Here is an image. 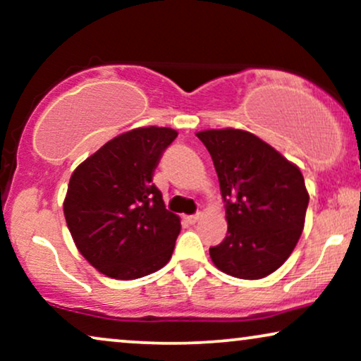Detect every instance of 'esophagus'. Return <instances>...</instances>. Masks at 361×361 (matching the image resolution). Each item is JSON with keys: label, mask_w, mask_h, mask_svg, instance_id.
<instances>
[{"label": "esophagus", "mask_w": 361, "mask_h": 361, "mask_svg": "<svg viewBox=\"0 0 361 361\" xmlns=\"http://www.w3.org/2000/svg\"><path fill=\"white\" fill-rule=\"evenodd\" d=\"M185 221L188 224H197L198 221H200V214L197 215H188V217H185Z\"/></svg>", "instance_id": "esophagus-1"}]
</instances>
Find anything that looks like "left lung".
Listing matches in <instances>:
<instances>
[{
	"label": "left lung",
	"mask_w": 361,
	"mask_h": 361,
	"mask_svg": "<svg viewBox=\"0 0 361 361\" xmlns=\"http://www.w3.org/2000/svg\"><path fill=\"white\" fill-rule=\"evenodd\" d=\"M210 152L226 202L227 234L210 247L219 270L264 279L292 255L305 224L309 192L299 166L241 128L197 132Z\"/></svg>",
	"instance_id": "1"
}]
</instances>
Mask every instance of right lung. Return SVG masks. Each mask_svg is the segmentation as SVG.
<instances>
[{
    "mask_svg": "<svg viewBox=\"0 0 361 361\" xmlns=\"http://www.w3.org/2000/svg\"><path fill=\"white\" fill-rule=\"evenodd\" d=\"M178 132L137 127L123 132L74 169L64 217L78 251L115 280L154 273L171 258L181 224L152 185L159 157Z\"/></svg>",
    "mask_w": 361,
    "mask_h": 361,
    "instance_id": "add662e5",
    "label": "right lung"
}]
</instances>
